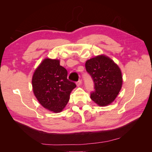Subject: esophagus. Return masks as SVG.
Here are the masks:
<instances>
[{
    "label": "esophagus",
    "instance_id": "obj_1",
    "mask_svg": "<svg viewBox=\"0 0 152 152\" xmlns=\"http://www.w3.org/2000/svg\"><path fill=\"white\" fill-rule=\"evenodd\" d=\"M81 84H82V80H79V81H77L76 82V84H77V86H80L81 85Z\"/></svg>",
    "mask_w": 152,
    "mask_h": 152
}]
</instances>
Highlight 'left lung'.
Segmentation results:
<instances>
[{
  "label": "left lung",
  "mask_w": 152,
  "mask_h": 152,
  "mask_svg": "<svg viewBox=\"0 0 152 152\" xmlns=\"http://www.w3.org/2000/svg\"><path fill=\"white\" fill-rule=\"evenodd\" d=\"M87 72L94 83L91 98L100 107L111 104L120 92L122 76L120 68L112 59L99 55L86 62Z\"/></svg>",
  "instance_id": "1"
}]
</instances>
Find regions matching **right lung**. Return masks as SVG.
Segmentation results:
<instances>
[{"mask_svg": "<svg viewBox=\"0 0 152 152\" xmlns=\"http://www.w3.org/2000/svg\"><path fill=\"white\" fill-rule=\"evenodd\" d=\"M68 72L58 59L45 58L32 77L33 91L43 107L55 113L61 112L68 103L76 84L67 79Z\"/></svg>", "mask_w": 152, "mask_h": 152, "instance_id": "right-lung-1", "label": "right lung"}]
</instances>
